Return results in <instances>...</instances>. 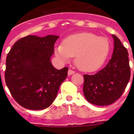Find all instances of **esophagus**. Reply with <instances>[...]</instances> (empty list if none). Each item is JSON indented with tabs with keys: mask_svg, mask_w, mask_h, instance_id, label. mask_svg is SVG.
Instances as JSON below:
<instances>
[{
	"mask_svg": "<svg viewBox=\"0 0 134 134\" xmlns=\"http://www.w3.org/2000/svg\"><path fill=\"white\" fill-rule=\"evenodd\" d=\"M74 73H75V71L70 70V69L68 70V75H73Z\"/></svg>",
	"mask_w": 134,
	"mask_h": 134,
	"instance_id": "1",
	"label": "esophagus"
}]
</instances>
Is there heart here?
Wrapping results in <instances>:
<instances>
[{
  "label": "heart",
  "mask_w": 134,
  "mask_h": 134,
  "mask_svg": "<svg viewBox=\"0 0 134 134\" xmlns=\"http://www.w3.org/2000/svg\"><path fill=\"white\" fill-rule=\"evenodd\" d=\"M57 58L67 63L75 57V64L82 71L91 72L99 70L105 63L110 52V43L106 38L95 34L84 32L73 34L63 41V44L54 47Z\"/></svg>",
  "instance_id": "obj_1"
}]
</instances>
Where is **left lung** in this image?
I'll use <instances>...</instances> for the list:
<instances>
[{
  "mask_svg": "<svg viewBox=\"0 0 134 134\" xmlns=\"http://www.w3.org/2000/svg\"><path fill=\"white\" fill-rule=\"evenodd\" d=\"M112 36L114 48L106 66L93 75H84V96L96 105L113 103L121 97L130 80L128 51L116 36Z\"/></svg>",
  "mask_w": 134,
  "mask_h": 134,
  "instance_id": "1",
  "label": "left lung"
}]
</instances>
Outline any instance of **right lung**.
I'll list each match as a JSON object with an SVG mask.
<instances>
[{"instance_id":"add662e5","label":"right lung","mask_w":134,"mask_h":134,"mask_svg":"<svg viewBox=\"0 0 134 134\" xmlns=\"http://www.w3.org/2000/svg\"><path fill=\"white\" fill-rule=\"evenodd\" d=\"M59 36L29 35L13 44L6 57L5 80L11 95L22 107L42 110L51 105L68 68L57 70L51 62Z\"/></svg>"}]
</instances>
